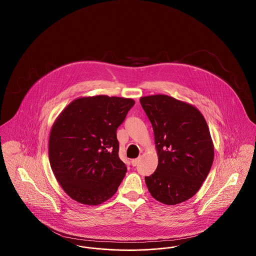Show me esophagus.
<instances>
[{"instance_id": "1", "label": "esophagus", "mask_w": 256, "mask_h": 256, "mask_svg": "<svg viewBox=\"0 0 256 256\" xmlns=\"http://www.w3.org/2000/svg\"><path fill=\"white\" fill-rule=\"evenodd\" d=\"M139 160H140V159H139V158L134 159V160H132V166H136V165H137V164H138V162H139Z\"/></svg>"}]
</instances>
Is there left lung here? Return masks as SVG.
<instances>
[{
    "instance_id": "obj_1",
    "label": "left lung",
    "mask_w": 256,
    "mask_h": 256,
    "mask_svg": "<svg viewBox=\"0 0 256 256\" xmlns=\"http://www.w3.org/2000/svg\"><path fill=\"white\" fill-rule=\"evenodd\" d=\"M152 126L158 165L145 176L156 200L174 206L198 191L211 169L214 146L206 121L195 106L167 95L140 98Z\"/></svg>"
}]
</instances>
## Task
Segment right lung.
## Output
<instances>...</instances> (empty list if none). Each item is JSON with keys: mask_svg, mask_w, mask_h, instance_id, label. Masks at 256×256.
Returning <instances> with one entry per match:
<instances>
[{"mask_svg": "<svg viewBox=\"0 0 256 256\" xmlns=\"http://www.w3.org/2000/svg\"><path fill=\"white\" fill-rule=\"evenodd\" d=\"M134 104L132 98L106 95L78 98L54 122L50 168L62 189L78 202L97 206L117 192L126 167L119 158L116 132Z\"/></svg>", "mask_w": 256, "mask_h": 256, "instance_id": "right-lung-1", "label": "right lung"}]
</instances>
